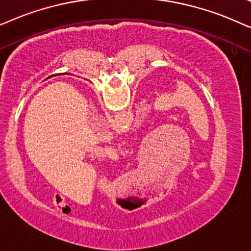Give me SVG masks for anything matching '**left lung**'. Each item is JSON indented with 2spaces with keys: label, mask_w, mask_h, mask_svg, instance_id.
<instances>
[{
  "label": "left lung",
  "mask_w": 251,
  "mask_h": 251,
  "mask_svg": "<svg viewBox=\"0 0 251 251\" xmlns=\"http://www.w3.org/2000/svg\"><path fill=\"white\" fill-rule=\"evenodd\" d=\"M128 204H129V203H128ZM131 204H132V202H131ZM128 208H129V206H128Z\"/></svg>",
  "instance_id": "1"
}]
</instances>
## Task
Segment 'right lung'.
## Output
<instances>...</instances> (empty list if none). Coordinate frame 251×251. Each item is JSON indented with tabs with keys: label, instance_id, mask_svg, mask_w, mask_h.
Masks as SVG:
<instances>
[{
	"label": "right lung",
	"instance_id": "obj_1",
	"mask_svg": "<svg viewBox=\"0 0 251 251\" xmlns=\"http://www.w3.org/2000/svg\"><path fill=\"white\" fill-rule=\"evenodd\" d=\"M133 204H134V203H133Z\"/></svg>",
	"mask_w": 251,
	"mask_h": 251
}]
</instances>
